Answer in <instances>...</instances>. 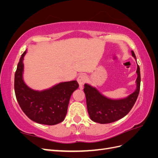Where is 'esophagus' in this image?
I'll list each match as a JSON object with an SVG mask.
<instances>
[{
	"label": "esophagus",
	"instance_id": "obj_1",
	"mask_svg": "<svg viewBox=\"0 0 158 158\" xmlns=\"http://www.w3.org/2000/svg\"><path fill=\"white\" fill-rule=\"evenodd\" d=\"M87 80H88L87 76L85 74H80L77 79V81L80 85V86H82V85H83L85 82H86Z\"/></svg>",
	"mask_w": 158,
	"mask_h": 158
}]
</instances>
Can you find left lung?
Listing matches in <instances>:
<instances>
[{"instance_id": "1", "label": "left lung", "mask_w": 158, "mask_h": 158, "mask_svg": "<svg viewBox=\"0 0 158 158\" xmlns=\"http://www.w3.org/2000/svg\"><path fill=\"white\" fill-rule=\"evenodd\" d=\"M132 55L136 60L135 52ZM136 89L132 94L122 99H111L105 97L95 88L85 84L84 91L86 98L88 112L90 118L95 123H111L122 118L129 113L138 98L140 88V71L137 65Z\"/></svg>"}]
</instances>
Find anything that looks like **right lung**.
I'll list each match as a JSON object with an SVG mask.
<instances>
[{"label": "right lung", "instance_id": "1", "mask_svg": "<svg viewBox=\"0 0 158 158\" xmlns=\"http://www.w3.org/2000/svg\"><path fill=\"white\" fill-rule=\"evenodd\" d=\"M22 55L14 76V90L16 99L23 112L35 123L47 125H56L64 121L67 113L72 94L79 87L76 80L61 82L44 91H35L27 86L22 78Z\"/></svg>", "mask_w": 158, "mask_h": 158}]
</instances>
